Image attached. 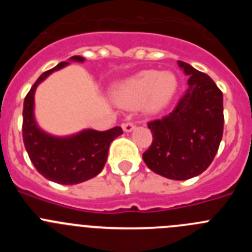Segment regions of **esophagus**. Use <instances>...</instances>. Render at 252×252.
<instances>
[{"label": "esophagus", "mask_w": 252, "mask_h": 252, "mask_svg": "<svg viewBox=\"0 0 252 252\" xmlns=\"http://www.w3.org/2000/svg\"><path fill=\"white\" fill-rule=\"evenodd\" d=\"M135 127H136V125L133 124V122H125V124H122V128H124L125 132H130Z\"/></svg>", "instance_id": "esophagus-1"}]
</instances>
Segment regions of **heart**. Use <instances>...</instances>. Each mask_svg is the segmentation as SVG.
I'll return each mask as SVG.
<instances>
[{
    "instance_id": "1",
    "label": "heart",
    "mask_w": 252,
    "mask_h": 252,
    "mask_svg": "<svg viewBox=\"0 0 252 252\" xmlns=\"http://www.w3.org/2000/svg\"><path fill=\"white\" fill-rule=\"evenodd\" d=\"M177 91V78L171 73L144 70L122 82L113 90V99L125 108L145 104L148 110L165 106Z\"/></svg>"
}]
</instances>
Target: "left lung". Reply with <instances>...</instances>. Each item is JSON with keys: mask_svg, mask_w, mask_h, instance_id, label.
<instances>
[{"mask_svg": "<svg viewBox=\"0 0 252 252\" xmlns=\"http://www.w3.org/2000/svg\"><path fill=\"white\" fill-rule=\"evenodd\" d=\"M188 88L174 110L148 122L153 133L150 148L142 154L149 169L174 180L202 174L215 159L223 135V94L206 74L178 62Z\"/></svg>", "mask_w": 252, "mask_h": 252, "instance_id": "obj_1", "label": "left lung"}]
</instances>
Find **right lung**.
Listing matches in <instances>:
<instances>
[{
    "label": "right lung",
    "instance_id": "right-lung-1",
    "mask_svg": "<svg viewBox=\"0 0 252 252\" xmlns=\"http://www.w3.org/2000/svg\"><path fill=\"white\" fill-rule=\"evenodd\" d=\"M70 59L83 62L84 58L72 57ZM66 64L62 62L43 73L26 94L22 111V140L31 162L40 174L55 183L70 186L101 173L110 144L124 131L116 126L107 131L86 130L70 137H54L37 127L34 120V93L37 84Z\"/></svg>",
    "mask_w": 252,
    "mask_h": 252
}]
</instances>
